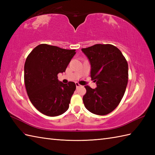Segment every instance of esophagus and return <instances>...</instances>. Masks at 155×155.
Returning <instances> with one entry per match:
<instances>
[{
    "label": "esophagus",
    "mask_w": 155,
    "mask_h": 155,
    "mask_svg": "<svg viewBox=\"0 0 155 155\" xmlns=\"http://www.w3.org/2000/svg\"><path fill=\"white\" fill-rule=\"evenodd\" d=\"M75 84H76V87H77V88H79L80 87H81V85L78 84V83H76Z\"/></svg>",
    "instance_id": "34e87169"
}]
</instances>
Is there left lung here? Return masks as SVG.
I'll use <instances>...</instances> for the list:
<instances>
[{"mask_svg":"<svg viewBox=\"0 0 155 155\" xmlns=\"http://www.w3.org/2000/svg\"><path fill=\"white\" fill-rule=\"evenodd\" d=\"M91 64V77L97 88L84 86V107L91 113L106 115L123 98L128 83V63L120 51L112 45H94L81 49Z\"/></svg>","mask_w":155,"mask_h":155,"instance_id":"1","label":"left lung"}]
</instances>
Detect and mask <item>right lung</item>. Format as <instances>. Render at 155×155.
Listing matches in <instances>:
<instances>
[{
  "mask_svg": "<svg viewBox=\"0 0 155 155\" xmlns=\"http://www.w3.org/2000/svg\"><path fill=\"white\" fill-rule=\"evenodd\" d=\"M75 54V50L41 44L26 59V90L31 103L41 113L57 117L68 110L76 84L74 82L62 83L57 74L65 72Z\"/></svg>",
  "mask_w": 155,
  "mask_h": 155,
  "instance_id": "add662e5",
  "label": "right lung"
}]
</instances>
